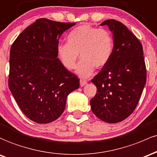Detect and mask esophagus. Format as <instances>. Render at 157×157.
<instances>
[{
  "instance_id": "obj_1",
  "label": "esophagus",
  "mask_w": 157,
  "mask_h": 157,
  "mask_svg": "<svg viewBox=\"0 0 157 157\" xmlns=\"http://www.w3.org/2000/svg\"><path fill=\"white\" fill-rule=\"evenodd\" d=\"M87 84V82H86V81H84V80H81L80 81V86H81V87H84V86L86 85Z\"/></svg>"
}]
</instances>
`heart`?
Returning <instances> with one entry per match:
<instances>
[{
    "mask_svg": "<svg viewBox=\"0 0 157 157\" xmlns=\"http://www.w3.org/2000/svg\"><path fill=\"white\" fill-rule=\"evenodd\" d=\"M67 42L58 45V57L66 69L72 70L76 67L79 55L82 61L77 67L76 73L84 78L90 76L94 68L104 67L110 61L113 51L111 33L89 24H83L70 31Z\"/></svg>",
    "mask_w": 157,
    "mask_h": 157,
    "instance_id": "1",
    "label": "heart"
}]
</instances>
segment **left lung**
Listing matches in <instances>:
<instances>
[{"label":"left lung","mask_w":157,"mask_h":157,"mask_svg":"<svg viewBox=\"0 0 157 157\" xmlns=\"http://www.w3.org/2000/svg\"><path fill=\"white\" fill-rule=\"evenodd\" d=\"M113 33V51L108 63L91 80L97 92L90 101L93 113L108 123L123 121L133 112L146 83L143 49L122 23L110 19L100 24Z\"/></svg>","instance_id":"8db88e82"}]
</instances>
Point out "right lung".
Segmentation results:
<instances>
[{"instance_id":"obj_1","label":"right lung","mask_w":157,"mask_h":157,"mask_svg":"<svg viewBox=\"0 0 157 157\" xmlns=\"http://www.w3.org/2000/svg\"><path fill=\"white\" fill-rule=\"evenodd\" d=\"M75 23L40 18L12 44L9 88L22 112L32 121L47 124L64 112L67 96L79 80L58 59L59 40Z\"/></svg>"}]
</instances>
